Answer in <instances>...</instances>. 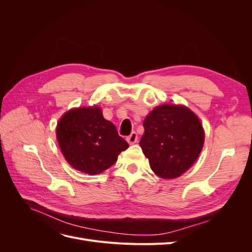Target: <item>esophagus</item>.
<instances>
[{"label": "esophagus", "mask_w": 252, "mask_h": 252, "mask_svg": "<svg viewBox=\"0 0 252 252\" xmlns=\"http://www.w3.org/2000/svg\"><path fill=\"white\" fill-rule=\"evenodd\" d=\"M126 140L129 144H134L136 141H138V134H136L135 132H132L130 135L127 136Z\"/></svg>", "instance_id": "1"}]
</instances>
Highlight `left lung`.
I'll list each match as a JSON object with an SVG mask.
<instances>
[{"label": "left lung", "mask_w": 252, "mask_h": 252, "mask_svg": "<svg viewBox=\"0 0 252 252\" xmlns=\"http://www.w3.org/2000/svg\"><path fill=\"white\" fill-rule=\"evenodd\" d=\"M140 141L150 168L159 178L174 179L196 161L204 144V130L195 114L185 106L161 105L144 121Z\"/></svg>", "instance_id": "8db88e82"}]
</instances>
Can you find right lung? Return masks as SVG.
Returning <instances> with one entry per match:
<instances>
[{
  "label": "right lung",
  "instance_id": "1",
  "mask_svg": "<svg viewBox=\"0 0 252 252\" xmlns=\"http://www.w3.org/2000/svg\"><path fill=\"white\" fill-rule=\"evenodd\" d=\"M57 139L66 161L88 174L108 169L129 146L96 106L67 111L59 121Z\"/></svg>",
  "mask_w": 252,
  "mask_h": 252
}]
</instances>
